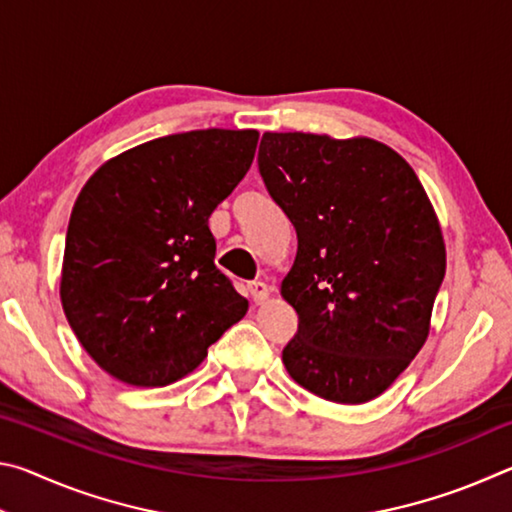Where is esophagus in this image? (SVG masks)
<instances>
[{
	"instance_id": "esophagus-1",
	"label": "esophagus",
	"mask_w": 512,
	"mask_h": 512,
	"mask_svg": "<svg viewBox=\"0 0 512 512\" xmlns=\"http://www.w3.org/2000/svg\"><path fill=\"white\" fill-rule=\"evenodd\" d=\"M248 293H250V298H253L255 305H262V302L271 298V289H268V284H264V282H250Z\"/></svg>"
}]
</instances>
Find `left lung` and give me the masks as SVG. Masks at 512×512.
I'll list each match as a JSON object with an SVG mask.
<instances>
[{"label": "left lung", "mask_w": 512, "mask_h": 512, "mask_svg": "<svg viewBox=\"0 0 512 512\" xmlns=\"http://www.w3.org/2000/svg\"><path fill=\"white\" fill-rule=\"evenodd\" d=\"M259 173L298 232L280 293L298 311L284 368L336 404L379 397L431 329L447 253L411 164L372 137L264 133Z\"/></svg>", "instance_id": "left-lung-1"}]
</instances>
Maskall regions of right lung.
I'll list each match as a JSON object with an SVG mask.
<instances>
[{"label": "right lung", "mask_w": 512, "mask_h": 512, "mask_svg": "<svg viewBox=\"0 0 512 512\" xmlns=\"http://www.w3.org/2000/svg\"><path fill=\"white\" fill-rule=\"evenodd\" d=\"M257 131H189L115 155L92 173L67 225L60 302L85 352L128 386L158 388L201 366L246 316L214 266L207 219L255 158Z\"/></svg>", "instance_id": "1"}]
</instances>
